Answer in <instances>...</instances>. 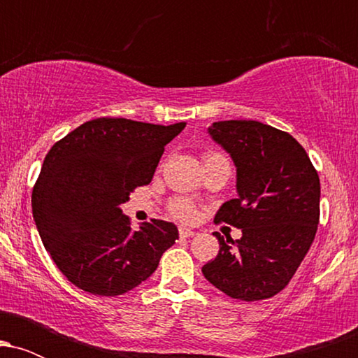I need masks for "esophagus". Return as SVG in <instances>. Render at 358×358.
Masks as SVG:
<instances>
[{"label": "esophagus", "mask_w": 358, "mask_h": 358, "mask_svg": "<svg viewBox=\"0 0 358 358\" xmlns=\"http://www.w3.org/2000/svg\"><path fill=\"white\" fill-rule=\"evenodd\" d=\"M178 234H180V237H192V236H195V232H193L192 229H185V227H180Z\"/></svg>", "instance_id": "1"}]
</instances>
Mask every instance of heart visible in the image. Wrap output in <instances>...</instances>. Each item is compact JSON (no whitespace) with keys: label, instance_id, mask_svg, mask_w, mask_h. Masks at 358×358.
<instances>
[{"label":"heart","instance_id":"b5f03b06","mask_svg":"<svg viewBox=\"0 0 358 358\" xmlns=\"http://www.w3.org/2000/svg\"><path fill=\"white\" fill-rule=\"evenodd\" d=\"M219 159H225L227 162V158H225L224 155L220 153H215V151H210V153H207L203 156V162H219ZM170 212L171 215L176 217L178 220H183V222H190L195 219L196 215V208H195V203L192 202V200L188 199H183V196H176L170 202Z\"/></svg>","mask_w":358,"mask_h":358}]
</instances>
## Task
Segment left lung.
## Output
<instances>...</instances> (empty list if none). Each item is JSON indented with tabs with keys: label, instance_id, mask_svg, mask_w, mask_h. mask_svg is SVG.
Listing matches in <instances>:
<instances>
[{
	"label": "left lung",
	"instance_id": "left-lung-1",
	"mask_svg": "<svg viewBox=\"0 0 358 358\" xmlns=\"http://www.w3.org/2000/svg\"><path fill=\"white\" fill-rule=\"evenodd\" d=\"M237 168V199L215 222L241 229L202 268L217 289L259 301L285 289L313 244L320 222V178L305 148L291 134L259 121H219L208 127Z\"/></svg>",
	"mask_w": 358,
	"mask_h": 358
}]
</instances>
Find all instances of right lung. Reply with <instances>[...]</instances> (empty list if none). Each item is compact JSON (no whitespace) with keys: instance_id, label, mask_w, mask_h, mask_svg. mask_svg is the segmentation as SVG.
Wrapping results in <instances>:
<instances>
[{"instance_id":"right-lung-1","label":"right lung","mask_w":358,"mask_h":358,"mask_svg":"<svg viewBox=\"0 0 358 358\" xmlns=\"http://www.w3.org/2000/svg\"><path fill=\"white\" fill-rule=\"evenodd\" d=\"M185 126L97 117L50 148L31 210L45 249L72 285L119 296L158 268L178 229L153 219L133 231L121 203L151 182L165 146Z\"/></svg>"}]
</instances>
